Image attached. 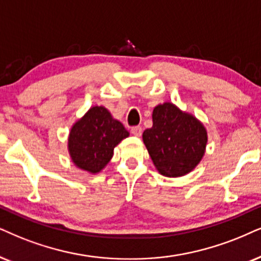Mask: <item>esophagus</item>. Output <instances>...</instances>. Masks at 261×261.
<instances>
[{
    "label": "esophagus",
    "instance_id": "34e87169",
    "mask_svg": "<svg viewBox=\"0 0 261 261\" xmlns=\"http://www.w3.org/2000/svg\"><path fill=\"white\" fill-rule=\"evenodd\" d=\"M131 134H133L134 136L140 137L142 135V127L141 126H134L133 128H131Z\"/></svg>",
    "mask_w": 261,
    "mask_h": 261
}]
</instances>
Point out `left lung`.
I'll return each mask as SVG.
<instances>
[{
  "label": "left lung",
  "mask_w": 261,
  "mask_h": 261,
  "mask_svg": "<svg viewBox=\"0 0 261 261\" xmlns=\"http://www.w3.org/2000/svg\"><path fill=\"white\" fill-rule=\"evenodd\" d=\"M142 137L154 166L166 177H180L193 171L207 144L202 123L170 102L154 108L153 126L144 130Z\"/></svg>",
  "instance_id": "8db88e82"
}]
</instances>
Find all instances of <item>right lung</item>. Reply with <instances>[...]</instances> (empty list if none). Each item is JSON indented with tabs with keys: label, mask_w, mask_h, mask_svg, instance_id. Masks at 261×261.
Wrapping results in <instances>:
<instances>
[{
	"label": "right lung",
	"mask_w": 261,
	"mask_h": 261,
	"mask_svg": "<svg viewBox=\"0 0 261 261\" xmlns=\"http://www.w3.org/2000/svg\"><path fill=\"white\" fill-rule=\"evenodd\" d=\"M126 137L128 131L112 118L107 108L95 106L72 126L68 151L75 166L97 173L110 163L114 147Z\"/></svg>",
	"instance_id": "add662e5"
}]
</instances>
